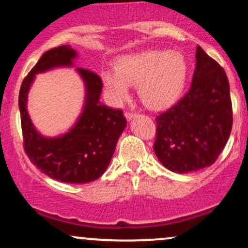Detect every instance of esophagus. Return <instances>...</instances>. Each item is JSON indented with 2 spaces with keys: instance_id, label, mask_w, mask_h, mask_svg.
I'll use <instances>...</instances> for the list:
<instances>
[{
  "instance_id": "esophagus-1",
  "label": "esophagus",
  "mask_w": 248,
  "mask_h": 248,
  "mask_svg": "<svg viewBox=\"0 0 248 248\" xmlns=\"http://www.w3.org/2000/svg\"><path fill=\"white\" fill-rule=\"evenodd\" d=\"M136 115H138V114H136V113H133V112H126V113H124V116H126V119L128 121L132 120V119L135 118Z\"/></svg>"
}]
</instances>
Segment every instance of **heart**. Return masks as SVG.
<instances>
[{
    "mask_svg": "<svg viewBox=\"0 0 248 248\" xmlns=\"http://www.w3.org/2000/svg\"><path fill=\"white\" fill-rule=\"evenodd\" d=\"M108 98L120 105L138 85L139 95L148 108L166 109L179 100L187 79V62L179 51L144 50L120 57L115 70L101 72Z\"/></svg>",
    "mask_w": 248,
    "mask_h": 248,
    "instance_id": "1",
    "label": "heart"
}]
</instances>
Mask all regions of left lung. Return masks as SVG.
Wrapping results in <instances>:
<instances>
[{"label": "left lung", "instance_id": "1", "mask_svg": "<svg viewBox=\"0 0 248 248\" xmlns=\"http://www.w3.org/2000/svg\"><path fill=\"white\" fill-rule=\"evenodd\" d=\"M154 152L170 171L187 173L210 167L232 129L230 84L223 67L201 46L189 92L156 118Z\"/></svg>", "mask_w": 248, "mask_h": 248}]
</instances>
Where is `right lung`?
I'll list each match as a JSON object with an SVG mask.
<instances>
[{
    "mask_svg": "<svg viewBox=\"0 0 248 248\" xmlns=\"http://www.w3.org/2000/svg\"><path fill=\"white\" fill-rule=\"evenodd\" d=\"M78 53L70 45L43 53L19 90L24 150L41 171L59 182L72 184L88 183L106 171L114 154L116 142L127 126L121 109H113L100 102L102 81L92 71L76 69L85 84L82 112L69 132L55 138L37 132L28 113V93L36 75L56 67H72Z\"/></svg>",
    "mask_w": 248,
    "mask_h": 248,
    "instance_id": "obj_1",
    "label": "right lung"
}]
</instances>
